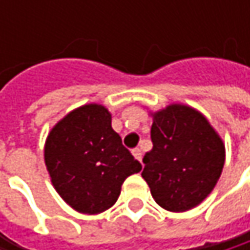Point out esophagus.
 I'll return each mask as SVG.
<instances>
[{
    "instance_id": "obj_1",
    "label": "esophagus",
    "mask_w": 250,
    "mask_h": 250,
    "mask_svg": "<svg viewBox=\"0 0 250 250\" xmlns=\"http://www.w3.org/2000/svg\"><path fill=\"white\" fill-rule=\"evenodd\" d=\"M131 153H133V156H134L137 161H140V162H142V150H140L139 147H134V149L131 150Z\"/></svg>"
}]
</instances>
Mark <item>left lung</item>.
Returning a JSON list of instances; mask_svg holds the SVG:
<instances>
[{"instance_id": "1", "label": "left lung", "mask_w": 250, "mask_h": 250, "mask_svg": "<svg viewBox=\"0 0 250 250\" xmlns=\"http://www.w3.org/2000/svg\"><path fill=\"white\" fill-rule=\"evenodd\" d=\"M153 147L143 158V179L168 211L198 206L216 187L225 165V145L197 110L171 104L152 114Z\"/></svg>"}]
</instances>
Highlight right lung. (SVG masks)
Instances as JSON below:
<instances>
[{
    "label": "right lung",
    "instance_id": "right-lung-1",
    "mask_svg": "<svg viewBox=\"0 0 250 250\" xmlns=\"http://www.w3.org/2000/svg\"><path fill=\"white\" fill-rule=\"evenodd\" d=\"M44 164L58 194L83 214L114 206L125 178L142 169L113 130L110 111L100 104L76 108L50 130Z\"/></svg>",
    "mask_w": 250,
    "mask_h": 250
}]
</instances>
